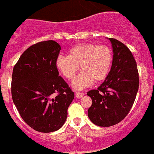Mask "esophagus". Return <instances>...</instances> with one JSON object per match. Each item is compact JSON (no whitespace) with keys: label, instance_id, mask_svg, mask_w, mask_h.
I'll use <instances>...</instances> for the list:
<instances>
[{"label":"esophagus","instance_id":"34e87169","mask_svg":"<svg viewBox=\"0 0 154 154\" xmlns=\"http://www.w3.org/2000/svg\"><path fill=\"white\" fill-rule=\"evenodd\" d=\"M75 96L77 98H81L84 96V93L83 92H75Z\"/></svg>","mask_w":154,"mask_h":154}]
</instances>
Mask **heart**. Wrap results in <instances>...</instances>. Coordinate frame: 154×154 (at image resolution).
Returning <instances> with one entry per match:
<instances>
[{"label":"heart","instance_id":"1","mask_svg":"<svg viewBox=\"0 0 154 154\" xmlns=\"http://www.w3.org/2000/svg\"><path fill=\"white\" fill-rule=\"evenodd\" d=\"M113 54L105 45L92 42L78 43L69 50V54L57 56L56 67L61 74L68 80L74 78L81 68V72L73 81L75 89L88 88L97 81L105 80L111 70Z\"/></svg>","mask_w":154,"mask_h":154}]
</instances>
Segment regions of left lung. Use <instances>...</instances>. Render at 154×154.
<instances>
[{
	"mask_svg": "<svg viewBox=\"0 0 154 154\" xmlns=\"http://www.w3.org/2000/svg\"><path fill=\"white\" fill-rule=\"evenodd\" d=\"M109 39L114 53L109 74L97 89L87 92L92 101L88 118L99 127L121 122L131 111L139 87L138 67L131 51L120 41Z\"/></svg>",
	"mask_w": 154,
	"mask_h": 154,
	"instance_id": "obj_1",
	"label": "left lung"
}]
</instances>
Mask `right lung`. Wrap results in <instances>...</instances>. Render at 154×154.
<instances>
[{"label":"right lung","instance_id":"add662e5","mask_svg":"<svg viewBox=\"0 0 154 154\" xmlns=\"http://www.w3.org/2000/svg\"><path fill=\"white\" fill-rule=\"evenodd\" d=\"M60 51L55 41L38 42L28 47L13 67V103L23 121L38 132L60 129L74 98V92L56 67Z\"/></svg>","mask_w":154,"mask_h":154}]
</instances>
